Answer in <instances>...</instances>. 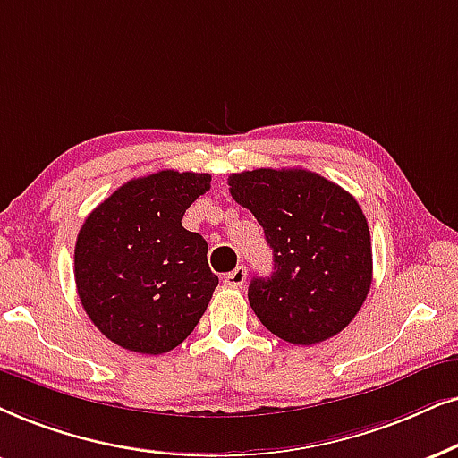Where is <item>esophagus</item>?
Wrapping results in <instances>:
<instances>
[{"label":"esophagus","mask_w":458,"mask_h":458,"mask_svg":"<svg viewBox=\"0 0 458 458\" xmlns=\"http://www.w3.org/2000/svg\"><path fill=\"white\" fill-rule=\"evenodd\" d=\"M224 281H225V285H230V287H242L247 281V268L245 266H236L233 272H228V275L224 276Z\"/></svg>","instance_id":"obj_1"}]
</instances>
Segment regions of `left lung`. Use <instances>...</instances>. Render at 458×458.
I'll return each instance as SVG.
<instances>
[{"mask_svg":"<svg viewBox=\"0 0 458 458\" xmlns=\"http://www.w3.org/2000/svg\"><path fill=\"white\" fill-rule=\"evenodd\" d=\"M228 186L272 249L275 272L247 292L264 327L302 346L343 332L372 285V242L359 202L304 169L234 173Z\"/></svg>","mask_w":458,"mask_h":458,"instance_id":"8db88e82","label":"left lung"}]
</instances>
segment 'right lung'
Returning <instances> with one entry per match:
<instances>
[{"label":"right lung","instance_id":"1","mask_svg":"<svg viewBox=\"0 0 458 458\" xmlns=\"http://www.w3.org/2000/svg\"><path fill=\"white\" fill-rule=\"evenodd\" d=\"M209 188L207 173L158 171L126 182L86 217L75 241V287L112 343L160 355L205 315L219 279L207 241L182 219Z\"/></svg>","mask_w":458,"mask_h":458}]
</instances>
